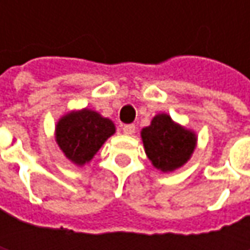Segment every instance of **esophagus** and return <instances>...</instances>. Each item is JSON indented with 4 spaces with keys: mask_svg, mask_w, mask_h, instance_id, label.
I'll return each instance as SVG.
<instances>
[{
    "mask_svg": "<svg viewBox=\"0 0 250 250\" xmlns=\"http://www.w3.org/2000/svg\"><path fill=\"white\" fill-rule=\"evenodd\" d=\"M122 130H124L125 135H133L135 130H136V126L132 125V124H129V125H124V126H122Z\"/></svg>",
    "mask_w": 250,
    "mask_h": 250,
    "instance_id": "esophagus-1",
    "label": "esophagus"
}]
</instances>
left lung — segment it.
I'll return each instance as SVG.
<instances>
[{
    "instance_id": "1",
    "label": "left lung",
    "mask_w": 250,
    "mask_h": 250,
    "mask_svg": "<svg viewBox=\"0 0 250 250\" xmlns=\"http://www.w3.org/2000/svg\"><path fill=\"white\" fill-rule=\"evenodd\" d=\"M140 135L151 164L163 172L182 167L196 147L195 132L175 124L168 114L156 115Z\"/></svg>"
}]
</instances>
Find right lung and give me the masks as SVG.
<instances>
[{
    "label": "right lung",
    "mask_w": 250,
    "mask_h": 250,
    "mask_svg": "<svg viewBox=\"0 0 250 250\" xmlns=\"http://www.w3.org/2000/svg\"><path fill=\"white\" fill-rule=\"evenodd\" d=\"M114 133L112 121L87 108L65 114L55 126V140L60 149L76 166L89 163Z\"/></svg>",
    "instance_id": "add662e5"
}]
</instances>
